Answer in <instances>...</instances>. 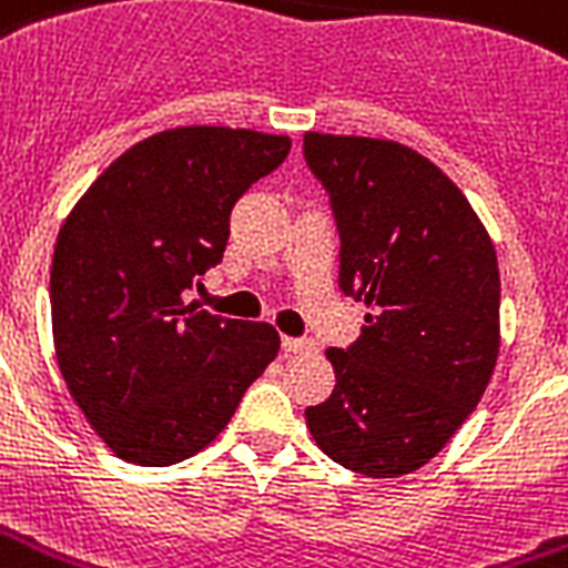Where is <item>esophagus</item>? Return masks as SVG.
<instances>
[{
	"label": "esophagus",
	"mask_w": 568,
	"mask_h": 568,
	"mask_svg": "<svg viewBox=\"0 0 568 568\" xmlns=\"http://www.w3.org/2000/svg\"><path fill=\"white\" fill-rule=\"evenodd\" d=\"M283 352L285 354L313 352V342H310V339H294V336H283Z\"/></svg>",
	"instance_id": "obj_1"
}]
</instances>
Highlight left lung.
I'll return each instance as SVG.
<instances>
[{"label":"left lung","instance_id":"1","mask_svg":"<svg viewBox=\"0 0 568 568\" xmlns=\"http://www.w3.org/2000/svg\"><path fill=\"white\" fill-rule=\"evenodd\" d=\"M331 193L339 288L366 303L348 348H327L331 399L306 408L324 456L405 476L435 458L483 399L500 352L497 253L465 193L408 145L306 133Z\"/></svg>","mask_w":568,"mask_h":568}]
</instances>
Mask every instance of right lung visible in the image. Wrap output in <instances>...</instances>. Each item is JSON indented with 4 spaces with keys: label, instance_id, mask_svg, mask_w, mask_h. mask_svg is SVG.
<instances>
[{
    "label": "right lung",
    "instance_id": "right-lung-1",
    "mask_svg": "<svg viewBox=\"0 0 568 568\" xmlns=\"http://www.w3.org/2000/svg\"><path fill=\"white\" fill-rule=\"evenodd\" d=\"M288 149L258 130H160L112 160L59 229L55 361L89 426L130 465L205 449L280 352L271 324L207 313L184 292L223 258L237 199Z\"/></svg>",
    "mask_w": 568,
    "mask_h": 568
}]
</instances>
